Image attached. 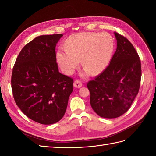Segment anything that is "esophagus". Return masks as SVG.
Masks as SVG:
<instances>
[{
	"label": "esophagus",
	"mask_w": 156,
	"mask_h": 156,
	"mask_svg": "<svg viewBox=\"0 0 156 156\" xmlns=\"http://www.w3.org/2000/svg\"><path fill=\"white\" fill-rule=\"evenodd\" d=\"M82 86V82H80V81H78V80L74 81V88H81Z\"/></svg>",
	"instance_id": "34e87169"
}]
</instances>
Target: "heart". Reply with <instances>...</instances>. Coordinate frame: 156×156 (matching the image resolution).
Instances as JSON below:
<instances>
[{"instance_id": "1", "label": "heart", "mask_w": 156, "mask_h": 156, "mask_svg": "<svg viewBox=\"0 0 156 156\" xmlns=\"http://www.w3.org/2000/svg\"><path fill=\"white\" fill-rule=\"evenodd\" d=\"M64 48H59L56 54L57 61L66 74L72 75L82 64L85 68L82 76L90 72L98 75L107 68L114 51L115 43L107 33H77L69 36Z\"/></svg>"}]
</instances>
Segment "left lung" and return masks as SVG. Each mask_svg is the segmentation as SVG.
<instances>
[{
    "instance_id": "8db88e82",
    "label": "left lung",
    "mask_w": 156,
    "mask_h": 156,
    "mask_svg": "<svg viewBox=\"0 0 156 156\" xmlns=\"http://www.w3.org/2000/svg\"><path fill=\"white\" fill-rule=\"evenodd\" d=\"M117 49L110 64L87 87L94 111L102 118L113 119L127 112L140 90L141 62L127 39L114 32Z\"/></svg>"
}]
</instances>
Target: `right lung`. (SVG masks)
<instances>
[{"instance_id": "right-lung-1", "label": "right lung", "mask_w": 156, "mask_h": 156, "mask_svg": "<svg viewBox=\"0 0 156 156\" xmlns=\"http://www.w3.org/2000/svg\"><path fill=\"white\" fill-rule=\"evenodd\" d=\"M62 34L40 35L19 53L11 86L16 105L27 117L51 125L61 120L73 91V79L59 72L55 46Z\"/></svg>"}]
</instances>
